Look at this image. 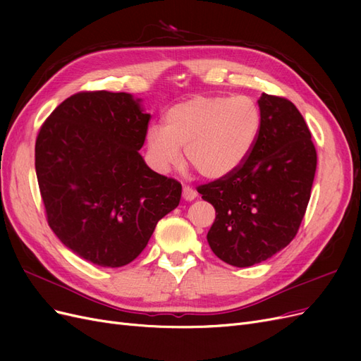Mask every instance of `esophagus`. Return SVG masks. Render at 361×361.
I'll return each instance as SVG.
<instances>
[{
	"instance_id": "esophagus-1",
	"label": "esophagus",
	"mask_w": 361,
	"mask_h": 361,
	"mask_svg": "<svg viewBox=\"0 0 361 361\" xmlns=\"http://www.w3.org/2000/svg\"><path fill=\"white\" fill-rule=\"evenodd\" d=\"M182 197H183V200L191 202V200H194L195 197H197V192H195L194 188L188 187V185H183V188H182Z\"/></svg>"
}]
</instances>
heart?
Here are the masks:
<instances>
[{
	"instance_id": "heart-1",
	"label": "heart",
	"mask_w": 361,
	"mask_h": 361,
	"mask_svg": "<svg viewBox=\"0 0 361 361\" xmlns=\"http://www.w3.org/2000/svg\"><path fill=\"white\" fill-rule=\"evenodd\" d=\"M262 128L259 105L247 96H195L174 105L166 128L147 129V149L161 171L178 167L180 147L190 166L206 179H220L243 166Z\"/></svg>"
}]
</instances>
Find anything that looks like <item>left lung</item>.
<instances>
[{
  "label": "left lung",
  "mask_w": 361,
  "mask_h": 361,
  "mask_svg": "<svg viewBox=\"0 0 361 361\" xmlns=\"http://www.w3.org/2000/svg\"><path fill=\"white\" fill-rule=\"evenodd\" d=\"M257 104L262 128L248 158L233 173L197 187L215 207L207 243L216 257L238 268L269 259L298 233L318 162L297 106L267 93Z\"/></svg>",
  "instance_id": "8db88e82"
}]
</instances>
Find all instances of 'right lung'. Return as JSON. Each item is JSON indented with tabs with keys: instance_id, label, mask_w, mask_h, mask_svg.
<instances>
[{
	"instance_id": "right-lung-1",
	"label": "right lung",
	"mask_w": 361,
	"mask_h": 361,
	"mask_svg": "<svg viewBox=\"0 0 361 361\" xmlns=\"http://www.w3.org/2000/svg\"><path fill=\"white\" fill-rule=\"evenodd\" d=\"M138 102L129 93H75L36 138L47 221L75 255L99 267L138 257L180 200L182 185L150 170L138 154L150 120Z\"/></svg>"
}]
</instances>
